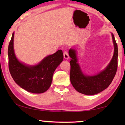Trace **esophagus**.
<instances>
[{
    "mask_svg": "<svg viewBox=\"0 0 125 125\" xmlns=\"http://www.w3.org/2000/svg\"><path fill=\"white\" fill-rule=\"evenodd\" d=\"M63 56H64V58L65 60H68L69 58V54L68 53V52L65 51L63 52Z\"/></svg>",
    "mask_w": 125,
    "mask_h": 125,
    "instance_id": "esophagus-1",
    "label": "esophagus"
}]
</instances>
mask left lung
<instances>
[{
  "label": "left lung",
  "mask_w": 125,
  "mask_h": 125,
  "mask_svg": "<svg viewBox=\"0 0 125 125\" xmlns=\"http://www.w3.org/2000/svg\"><path fill=\"white\" fill-rule=\"evenodd\" d=\"M114 46V54L106 67L95 75L85 74L78 63L77 51L71 48L69 55L72 58L70 61L71 84L75 89L82 94L92 95L100 93L106 89L113 81L117 68L118 48L115 37L111 33Z\"/></svg>",
  "instance_id": "left-lung-1"
}]
</instances>
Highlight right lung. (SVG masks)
I'll return each mask as SVG.
<instances>
[{"mask_svg":"<svg viewBox=\"0 0 125 125\" xmlns=\"http://www.w3.org/2000/svg\"><path fill=\"white\" fill-rule=\"evenodd\" d=\"M14 32L8 47L9 68L15 82L27 92L41 94L47 91L52 82L54 72L63 60L60 50L53 54L45 57L36 65H28L17 58L14 49Z\"/></svg>","mask_w":125,"mask_h":125,"instance_id":"add662e5","label":"right lung"}]
</instances>
